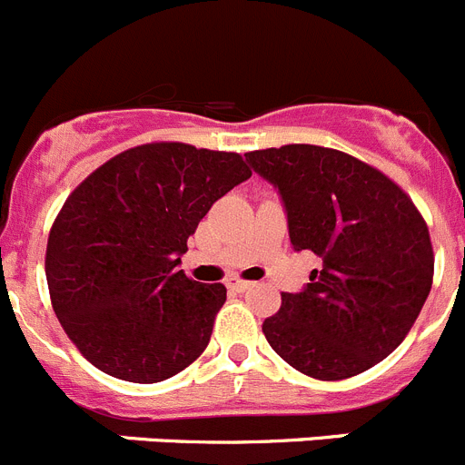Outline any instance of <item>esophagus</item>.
<instances>
[{
	"label": "esophagus",
	"mask_w": 465,
	"mask_h": 465,
	"mask_svg": "<svg viewBox=\"0 0 465 465\" xmlns=\"http://www.w3.org/2000/svg\"><path fill=\"white\" fill-rule=\"evenodd\" d=\"M227 284H229V289H233V292H247V289L252 286V282L241 280V277H232V280H229Z\"/></svg>",
	"instance_id": "1"
}]
</instances>
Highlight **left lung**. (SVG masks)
<instances>
[{
	"mask_svg": "<svg viewBox=\"0 0 465 465\" xmlns=\"http://www.w3.org/2000/svg\"><path fill=\"white\" fill-rule=\"evenodd\" d=\"M280 193L296 252H314L302 292L282 293L263 335L293 370L341 381L388 358L433 280L429 229L383 172L335 149L286 144L245 153Z\"/></svg>",
	"mask_w": 465,
	"mask_h": 465,
	"instance_id": "obj_1",
	"label": "left lung"
}]
</instances>
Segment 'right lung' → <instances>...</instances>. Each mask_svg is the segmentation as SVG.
<instances>
[{
	"instance_id": "obj_1",
	"label": "right lung",
	"mask_w": 465,
	"mask_h": 465,
	"mask_svg": "<svg viewBox=\"0 0 465 465\" xmlns=\"http://www.w3.org/2000/svg\"><path fill=\"white\" fill-rule=\"evenodd\" d=\"M250 176L238 153L155 142L73 190L50 229L45 275L56 319L94 367L158 383L203 353L227 289L176 266L199 220Z\"/></svg>"
}]
</instances>
